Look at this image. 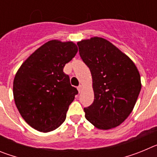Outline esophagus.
Returning a JSON list of instances; mask_svg holds the SVG:
<instances>
[{"mask_svg":"<svg viewBox=\"0 0 157 157\" xmlns=\"http://www.w3.org/2000/svg\"><path fill=\"white\" fill-rule=\"evenodd\" d=\"M78 90V92H82V85H79L77 87Z\"/></svg>","mask_w":157,"mask_h":157,"instance_id":"obj_1","label":"esophagus"}]
</instances>
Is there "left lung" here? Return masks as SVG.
Returning <instances> with one entry per match:
<instances>
[{"mask_svg": "<svg viewBox=\"0 0 157 157\" xmlns=\"http://www.w3.org/2000/svg\"><path fill=\"white\" fill-rule=\"evenodd\" d=\"M83 62L90 70L94 101L84 109L96 128L120 126L134 109L141 91L139 71L134 62L108 40L99 37L77 43Z\"/></svg>", "mask_w": 157, "mask_h": 157, "instance_id": "obj_1", "label": "left lung"}]
</instances>
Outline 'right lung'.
Masks as SVG:
<instances>
[{"mask_svg": "<svg viewBox=\"0 0 157 157\" xmlns=\"http://www.w3.org/2000/svg\"><path fill=\"white\" fill-rule=\"evenodd\" d=\"M77 52L73 41L51 40L18 69L13 81L15 104L23 120L35 130L50 132L64 122L78 90L63 70Z\"/></svg>", "mask_w": 157, "mask_h": 157, "instance_id": "1", "label": "right lung"}]
</instances>
